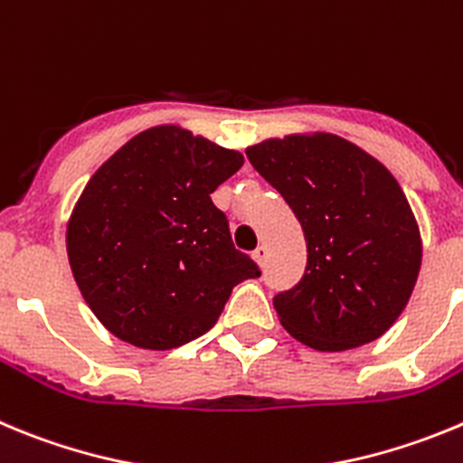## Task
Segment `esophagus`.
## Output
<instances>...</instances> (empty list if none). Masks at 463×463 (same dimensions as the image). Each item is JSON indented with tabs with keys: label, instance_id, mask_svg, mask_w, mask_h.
Instances as JSON below:
<instances>
[{
	"label": "esophagus",
	"instance_id": "obj_1",
	"mask_svg": "<svg viewBox=\"0 0 463 463\" xmlns=\"http://www.w3.org/2000/svg\"><path fill=\"white\" fill-rule=\"evenodd\" d=\"M252 260L257 261L260 266H264L266 260H269V248H266V245H260V248L252 252Z\"/></svg>",
	"mask_w": 463,
	"mask_h": 463
}]
</instances>
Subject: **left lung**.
Masks as SVG:
<instances>
[{"instance_id": "obj_1", "label": "left lung", "mask_w": 463, "mask_h": 463, "mask_svg": "<svg viewBox=\"0 0 463 463\" xmlns=\"http://www.w3.org/2000/svg\"><path fill=\"white\" fill-rule=\"evenodd\" d=\"M303 227L307 266L273 298L284 330L317 351H349L400 319L422 264L411 203L383 163L333 133L245 148Z\"/></svg>"}]
</instances>
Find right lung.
Returning <instances> with one entry per match:
<instances>
[{
  "instance_id": "right-lung-1",
  "label": "right lung",
  "mask_w": 463,
  "mask_h": 463,
  "mask_svg": "<svg viewBox=\"0 0 463 463\" xmlns=\"http://www.w3.org/2000/svg\"><path fill=\"white\" fill-rule=\"evenodd\" d=\"M243 156L181 126L142 130L109 156L66 224L71 270L96 319L137 349L211 330L236 284L260 278L211 193Z\"/></svg>"
}]
</instances>
